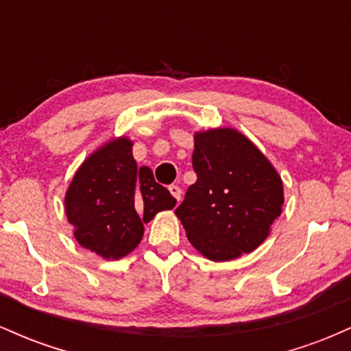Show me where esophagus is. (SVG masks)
Wrapping results in <instances>:
<instances>
[{
	"label": "esophagus",
	"instance_id": "1",
	"mask_svg": "<svg viewBox=\"0 0 351 351\" xmlns=\"http://www.w3.org/2000/svg\"><path fill=\"white\" fill-rule=\"evenodd\" d=\"M168 189H170V193L173 195V198H175L176 201L181 199V188L178 186V184H171V186L168 188Z\"/></svg>",
	"mask_w": 351,
	"mask_h": 351
}]
</instances>
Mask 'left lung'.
Returning a JSON list of instances; mask_svg holds the SVG:
<instances>
[{
    "label": "left lung",
    "mask_w": 351,
    "mask_h": 351,
    "mask_svg": "<svg viewBox=\"0 0 351 351\" xmlns=\"http://www.w3.org/2000/svg\"><path fill=\"white\" fill-rule=\"evenodd\" d=\"M193 168L198 180L175 211L193 247L215 263L259 247L284 204L267 156L236 128H209L195 134Z\"/></svg>",
    "instance_id": "left-lung-1"
}]
</instances>
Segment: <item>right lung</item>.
Wrapping results in <instances>:
<instances>
[{
	"label": "right lung",
	"instance_id": "obj_1",
	"mask_svg": "<svg viewBox=\"0 0 351 351\" xmlns=\"http://www.w3.org/2000/svg\"><path fill=\"white\" fill-rule=\"evenodd\" d=\"M128 136L108 140L84 160L64 198L75 241L104 259H122L142 241L156 213L173 209L176 199L136 167Z\"/></svg>",
	"mask_w": 351,
	"mask_h": 351
}]
</instances>
